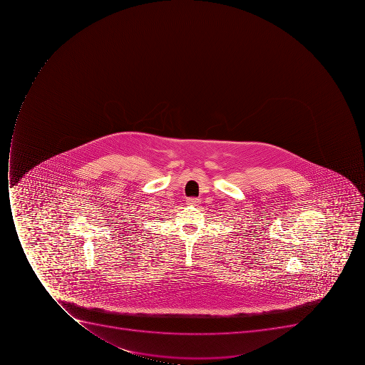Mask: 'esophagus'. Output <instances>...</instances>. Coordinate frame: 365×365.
I'll return each instance as SVG.
<instances>
[{
  "instance_id": "esophagus-1",
  "label": "esophagus",
  "mask_w": 365,
  "mask_h": 365,
  "mask_svg": "<svg viewBox=\"0 0 365 365\" xmlns=\"http://www.w3.org/2000/svg\"><path fill=\"white\" fill-rule=\"evenodd\" d=\"M186 203L188 205H196L198 203V198L196 197H188L187 198Z\"/></svg>"
}]
</instances>
